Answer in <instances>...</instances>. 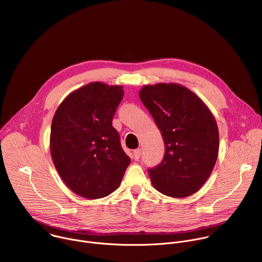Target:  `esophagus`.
<instances>
[{"instance_id":"esophagus-1","label":"esophagus","mask_w":262,"mask_h":262,"mask_svg":"<svg viewBox=\"0 0 262 262\" xmlns=\"http://www.w3.org/2000/svg\"><path fill=\"white\" fill-rule=\"evenodd\" d=\"M133 156H134V159L136 161H138L140 159V156H141V150H140V149H136V150H134Z\"/></svg>"}]
</instances>
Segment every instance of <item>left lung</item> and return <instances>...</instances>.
I'll list each match as a JSON object with an SVG mask.
<instances>
[{"label": "left lung", "instance_id": "left-lung-1", "mask_svg": "<svg viewBox=\"0 0 262 262\" xmlns=\"http://www.w3.org/2000/svg\"><path fill=\"white\" fill-rule=\"evenodd\" d=\"M140 99L165 142L163 162L149 169L160 193L184 198L198 192L210 176L219 154L216 121L204 101L177 83L145 85Z\"/></svg>", "mask_w": 262, "mask_h": 262}]
</instances>
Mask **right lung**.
Returning <instances> with one entry per match:
<instances>
[{"mask_svg":"<svg viewBox=\"0 0 262 262\" xmlns=\"http://www.w3.org/2000/svg\"><path fill=\"white\" fill-rule=\"evenodd\" d=\"M123 94L121 85L92 82L69 93L54 115L52 160L64 183L81 197L113 193L130 164L112 126Z\"/></svg>","mask_w":262,"mask_h":262,"instance_id":"add662e5","label":"right lung"}]
</instances>
